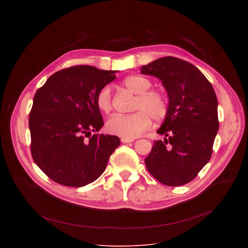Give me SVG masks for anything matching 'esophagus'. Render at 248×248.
Returning <instances> with one entry per match:
<instances>
[{"instance_id": "1", "label": "esophagus", "mask_w": 248, "mask_h": 248, "mask_svg": "<svg viewBox=\"0 0 248 248\" xmlns=\"http://www.w3.org/2000/svg\"><path fill=\"white\" fill-rule=\"evenodd\" d=\"M121 141L123 143H130L132 142V141H134L132 138H124V137H122L121 138Z\"/></svg>"}]
</instances>
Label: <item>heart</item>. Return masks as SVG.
Segmentation results:
<instances>
[{"label":"heart","instance_id":"obj_1","mask_svg":"<svg viewBox=\"0 0 248 248\" xmlns=\"http://www.w3.org/2000/svg\"><path fill=\"white\" fill-rule=\"evenodd\" d=\"M124 85L131 92L137 94L132 114H116L107 123L106 128L111 134L124 138H135L150 128L152 118L156 121L165 119L168 114V102L166 97L159 91L149 90L152 82L142 76H129L124 80ZM98 109L108 114L113 109L111 89L105 86L96 95Z\"/></svg>","mask_w":248,"mask_h":248}]
</instances>
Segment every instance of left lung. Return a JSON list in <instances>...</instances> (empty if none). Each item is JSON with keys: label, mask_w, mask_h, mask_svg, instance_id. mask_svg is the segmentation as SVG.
Wrapping results in <instances>:
<instances>
[{"label": "left lung", "mask_w": 248, "mask_h": 248, "mask_svg": "<svg viewBox=\"0 0 248 248\" xmlns=\"http://www.w3.org/2000/svg\"><path fill=\"white\" fill-rule=\"evenodd\" d=\"M141 74L159 78L169 96L168 114L157 131L168 138L155 141L146 168L163 185L188 184L213 152L219 129L214 88L195 65L174 57L143 65Z\"/></svg>", "instance_id": "8db88e82"}]
</instances>
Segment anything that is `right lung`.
Wrapping results in <instances>:
<instances>
[{"instance_id":"obj_1","label":"right lung","mask_w":248,"mask_h":248,"mask_svg":"<svg viewBox=\"0 0 248 248\" xmlns=\"http://www.w3.org/2000/svg\"><path fill=\"white\" fill-rule=\"evenodd\" d=\"M115 73L70 66L51 76L35 93L28 124L31 155L52 181L73 187L93 183L121 144L115 135L90 137L104 125L96 95L116 78Z\"/></svg>"}]
</instances>
